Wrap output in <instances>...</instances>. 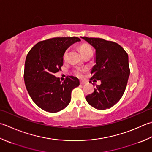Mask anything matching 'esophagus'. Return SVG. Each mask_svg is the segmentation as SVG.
Masks as SVG:
<instances>
[{
	"instance_id": "34e87169",
	"label": "esophagus",
	"mask_w": 152,
	"mask_h": 152,
	"mask_svg": "<svg viewBox=\"0 0 152 152\" xmlns=\"http://www.w3.org/2000/svg\"><path fill=\"white\" fill-rule=\"evenodd\" d=\"M86 83V81H84V80H81V81H80V84H81L82 85H84V84H85Z\"/></svg>"
}]
</instances>
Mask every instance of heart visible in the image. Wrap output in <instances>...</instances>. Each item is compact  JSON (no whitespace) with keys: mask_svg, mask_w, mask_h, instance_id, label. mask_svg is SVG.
I'll return each mask as SVG.
<instances>
[{"mask_svg":"<svg viewBox=\"0 0 152 152\" xmlns=\"http://www.w3.org/2000/svg\"><path fill=\"white\" fill-rule=\"evenodd\" d=\"M80 53L83 54V53H84L86 52H88V51H90V50H92L90 48V47L88 45H82L80 46ZM67 54H68V51L66 50L64 54V58H66V56H67ZM76 74L78 75V76H81L82 75V70H76Z\"/></svg>","mask_w":152,"mask_h":152,"instance_id":"1","label":"heart"}]
</instances>
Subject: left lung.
Segmentation results:
<instances>
[{"label": "left lung", "instance_id": "8db88e82", "mask_svg": "<svg viewBox=\"0 0 152 152\" xmlns=\"http://www.w3.org/2000/svg\"><path fill=\"white\" fill-rule=\"evenodd\" d=\"M96 50L91 80H101V85L86 101L95 109L105 110L115 105L123 96L130 76L129 56L119 45L101 38L80 37ZM91 82V81H90Z\"/></svg>", "mask_w": 152, "mask_h": 152}]
</instances>
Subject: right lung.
Masks as SVG:
<instances>
[{"label": "right lung", "instance_id": "right-lung-1", "mask_svg": "<svg viewBox=\"0 0 152 152\" xmlns=\"http://www.w3.org/2000/svg\"><path fill=\"white\" fill-rule=\"evenodd\" d=\"M80 39L76 37H55L37 43L26 56L24 82L29 95L44 111L56 113L70 103L71 92L79 80L68 76L63 82L54 74L61 70L66 50Z\"/></svg>", "mask_w": 152, "mask_h": 152}]
</instances>
